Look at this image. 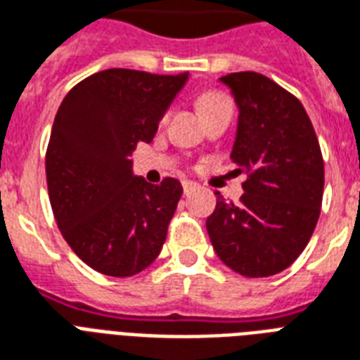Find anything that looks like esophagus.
<instances>
[{
  "mask_svg": "<svg viewBox=\"0 0 360 360\" xmlns=\"http://www.w3.org/2000/svg\"><path fill=\"white\" fill-rule=\"evenodd\" d=\"M194 191H196V183H192V181H183V192H185L186 196Z\"/></svg>",
  "mask_w": 360,
  "mask_h": 360,
  "instance_id": "34e87169",
  "label": "esophagus"
}]
</instances>
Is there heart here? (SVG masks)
<instances>
[{
  "mask_svg": "<svg viewBox=\"0 0 360 360\" xmlns=\"http://www.w3.org/2000/svg\"><path fill=\"white\" fill-rule=\"evenodd\" d=\"M198 107L202 115H210L213 111H219V109H226V107H232V101L226 94L223 92H217V90H211V92H205L198 98Z\"/></svg>",
  "mask_w": 360,
  "mask_h": 360,
  "instance_id": "heart-1",
  "label": "heart"
}]
</instances>
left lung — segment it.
<instances>
[{
    "label": "left lung",
    "instance_id": "left-lung-1",
    "mask_svg": "<svg viewBox=\"0 0 360 360\" xmlns=\"http://www.w3.org/2000/svg\"><path fill=\"white\" fill-rule=\"evenodd\" d=\"M221 81L240 109L230 158L247 179L240 204L217 192L205 226L229 268L268 278L289 268L314 234L325 186L323 155L304 105L278 82L255 71Z\"/></svg>",
    "mask_w": 360,
    "mask_h": 360
}]
</instances>
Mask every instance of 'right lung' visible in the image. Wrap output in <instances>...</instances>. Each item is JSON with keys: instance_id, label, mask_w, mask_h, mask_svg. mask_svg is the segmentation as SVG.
<instances>
[{"instance_id": "add662e5", "label": "right lung", "mask_w": 360, "mask_h": 360, "mask_svg": "<svg viewBox=\"0 0 360 360\" xmlns=\"http://www.w3.org/2000/svg\"><path fill=\"white\" fill-rule=\"evenodd\" d=\"M188 73L98 71L62 101L46 147L49 200L60 232L79 259L113 278L155 262L183 186L150 185L131 174V150L150 143Z\"/></svg>"}]
</instances>
